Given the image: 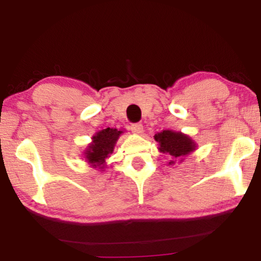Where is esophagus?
<instances>
[{
	"instance_id": "1",
	"label": "esophagus",
	"mask_w": 261,
	"mask_h": 261,
	"mask_svg": "<svg viewBox=\"0 0 261 261\" xmlns=\"http://www.w3.org/2000/svg\"><path fill=\"white\" fill-rule=\"evenodd\" d=\"M130 130L133 132L134 134H141L144 132V127H142L141 123H133L130 126Z\"/></svg>"
}]
</instances>
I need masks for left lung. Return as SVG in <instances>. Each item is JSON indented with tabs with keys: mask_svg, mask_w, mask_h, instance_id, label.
Instances as JSON below:
<instances>
[{
	"mask_svg": "<svg viewBox=\"0 0 261 261\" xmlns=\"http://www.w3.org/2000/svg\"><path fill=\"white\" fill-rule=\"evenodd\" d=\"M154 140L159 145V152L166 153L171 156L170 165H174L176 160L179 159V163L183 162L184 156H187L197 148V144L189 135L181 132L165 129L154 135Z\"/></svg>",
	"mask_w": 261,
	"mask_h": 261,
	"instance_id": "left-lung-1",
	"label": "left lung"
}]
</instances>
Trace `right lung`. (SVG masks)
Listing matches in <instances>:
<instances>
[{"label": "right lung", "mask_w": 261, "mask_h": 261, "mask_svg": "<svg viewBox=\"0 0 261 261\" xmlns=\"http://www.w3.org/2000/svg\"><path fill=\"white\" fill-rule=\"evenodd\" d=\"M123 130H119L116 128H106L92 135L91 142L88 145L83 152V155L89 165L98 171H105L107 167L106 160L109 158L114 152L116 141L119 140L120 135Z\"/></svg>", "instance_id": "add662e5"}]
</instances>
